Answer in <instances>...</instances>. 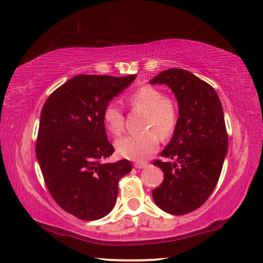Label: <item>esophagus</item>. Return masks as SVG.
<instances>
[{
    "mask_svg": "<svg viewBox=\"0 0 263 263\" xmlns=\"http://www.w3.org/2000/svg\"><path fill=\"white\" fill-rule=\"evenodd\" d=\"M135 167H136V168H139V170H140V168H147L148 164L147 163H143V161H138V163L135 164Z\"/></svg>",
    "mask_w": 263,
    "mask_h": 263,
    "instance_id": "34e87169",
    "label": "esophagus"
}]
</instances>
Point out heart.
Here are the masks:
<instances>
[{"mask_svg": "<svg viewBox=\"0 0 263 263\" xmlns=\"http://www.w3.org/2000/svg\"><path fill=\"white\" fill-rule=\"evenodd\" d=\"M132 109L142 110L141 128L137 135L125 136L116 142V150L126 159L142 161L157 152L159 137L170 139L178 123V106L173 98L165 96L163 90L154 86H142L127 97ZM103 123L111 136L119 137L125 128V116L115 104H108L103 110Z\"/></svg>", "mask_w": 263, "mask_h": 263, "instance_id": "1", "label": "heart"}]
</instances>
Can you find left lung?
<instances>
[{"mask_svg":"<svg viewBox=\"0 0 263 263\" xmlns=\"http://www.w3.org/2000/svg\"><path fill=\"white\" fill-rule=\"evenodd\" d=\"M152 85L168 86L178 102V123L161 157L155 160L164 181L153 190L155 203L171 215H185L200 208L219 180L227 154L228 137L220 99L209 83L183 69H168Z\"/></svg>","mask_w":263,"mask_h":263,"instance_id":"obj_1","label":"left lung"}]
</instances>
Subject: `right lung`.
<instances>
[{"label":"right lung","instance_id":"1","mask_svg":"<svg viewBox=\"0 0 263 263\" xmlns=\"http://www.w3.org/2000/svg\"><path fill=\"white\" fill-rule=\"evenodd\" d=\"M137 78L80 74L54 90L43 106L36 156L44 182L61 208L97 220L114 208L128 160L105 163L114 153L103 123L109 100Z\"/></svg>","mask_w":263,"mask_h":263}]
</instances>
